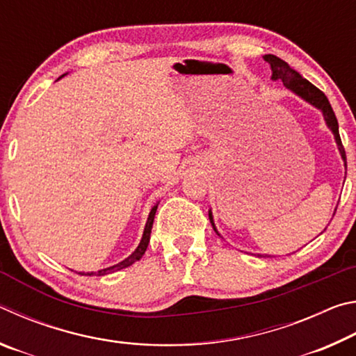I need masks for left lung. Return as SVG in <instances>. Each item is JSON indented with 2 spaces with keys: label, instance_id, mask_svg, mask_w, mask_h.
<instances>
[{
  "label": "left lung",
  "instance_id": "obj_1",
  "mask_svg": "<svg viewBox=\"0 0 356 356\" xmlns=\"http://www.w3.org/2000/svg\"><path fill=\"white\" fill-rule=\"evenodd\" d=\"M264 59L268 63L270 69H272V80L282 81V84H284L289 91L297 94L298 97L306 100L308 104H311L312 106H316L317 110L322 111L325 122H327L328 129L333 131L334 140H336V144H337V149H339V154L342 156V160H344V166H347V163H346V150H344V146H342V141H341V136H339V125H337V119L334 116V111L330 105L327 95H325L321 91V89L316 88L314 84L306 80V78L301 76L297 70H293L286 61H282L281 58L275 56V55H265ZM334 213H336V209H334ZM209 220H210V222H212L213 231L218 234V231H216V227H215L212 212H210V210H209ZM218 236H220V234H218Z\"/></svg>",
  "mask_w": 356,
  "mask_h": 356
}]
</instances>
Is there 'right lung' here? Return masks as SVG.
Returning <instances> with one entry per match:
<instances>
[{"mask_svg":"<svg viewBox=\"0 0 356 356\" xmlns=\"http://www.w3.org/2000/svg\"><path fill=\"white\" fill-rule=\"evenodd\" d=\"M64 76V75H63ZM156 207H159V204H155V206L152 207V210H150L149 213V218H147V222H146V227H144V232H143V238L140 245H138V248L131 252V254L124 259L122 262H119L116 265H111V267L108 268H102L99 270V272H91V273H81V275H86V276H94V275H106V273H113L116 272V270H120V268H125V267H130L131 264H135L136 261H140V259L143 257L144 252H146L147 250V245H149V240H150V232H152V225H154V218H155V212H156Z\"/></svg>","mask_w":356,"mask_h":356,"instance_id":"add662e5","label":"right lung"}]
</instances>
